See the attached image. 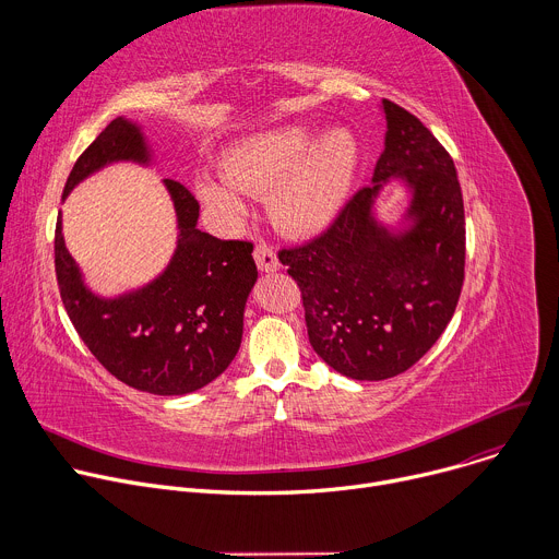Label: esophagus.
Wrapping results in <instances>:
<instances>
[{"mask_svg": "<svg viewBox=\"0 0 559 559\" xmlns=\"http://www.w3.org/2000/svg\"><path fill=\"white\" fill-rule=\"evenodd\" d=\"M254 261H257L259 270H261V272H267V274H270V272H276V270L281 267L274 248H270V246H265V243H259V246L254 248Z\"/></svg>", "mask_w": 559, "mask_h": 559, "instance_id": "34e87169", "label": "esophagus"}]
</instances>
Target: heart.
Segmentation results:
<instances>
[{"instance_id":"obj_1","label":"heart","mask_w":559,"mask_h":559,"mask_svg":"<svg viewBox=\"0 0 559 559\" xmlns=\"http://www.w3.org/2000/svg\"><path fill=\"white\" fill-rule=\"evenodd\" d=\"M307 126H276L238 141L225 156L223 177L203 173L197 192L231 221L243 218V194H263L267 212L287 234L328 229L343 212L358 173L360 147L347 128L323 134Z\"/></svg>"}]
</instances>
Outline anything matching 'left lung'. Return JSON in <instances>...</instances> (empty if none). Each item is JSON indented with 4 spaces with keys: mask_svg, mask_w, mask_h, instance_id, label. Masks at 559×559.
I'll list each match as a JSON object with an SVG mask.
<instances>
[{
    "mask_svg": "<svg viewBox=\"0 0 559 559\" xmlns=\"http://www.w3.org/2000/svg\"><path fill=\"white\" fill-rule=\"evenodd\" d=\"M380 110L386 132L371 186L325 234L278 254L300 287L313 352L354 380H386L416 365L447 330L464 281L453 158L405 108L382 99ZM391 180L411 194L395 226L374 214Z\"/></svg>",
    "mask_w": 559,
    "mask_h": 559,
    "instance_id": "obj_1",
    "label": "left lung"
}]
</instances>
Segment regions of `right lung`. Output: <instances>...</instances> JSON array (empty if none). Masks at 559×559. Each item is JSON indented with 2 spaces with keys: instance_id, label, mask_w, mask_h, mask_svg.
<instances>
[{
  "instance_id": "add662e5",
  "label": "right lung",
  "mask_w": 559,
  "mask_h": 559,
  "mask_svg": "<svg viewBox=\"0 0 559 559\" xmlns=\"http://www.w3.org/2000/svg\"><path fill=\"white\" fill-rule=\"evenodd\" d=\"M123 162L150 166L152 147L136 121L117 117L76 158L63 199L84 179ZM164 186L179 234L168 267L156 278L117 296L95 294L66 248L61 214L55 272L76 334L115 378L154 395H183L212 382L234 360L259 272L252 243L201 231L192 192L173 179Z\"/></svg>"
}]
</instances>
